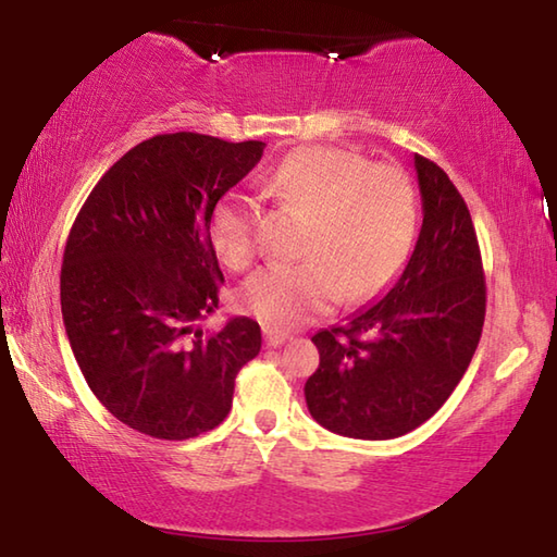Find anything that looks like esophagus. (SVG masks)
Listing matches in <instances>:
<instances>
[{
	"instance_id": "obj_1",
	"label": "esophagus",
	"mask_w": 557,
	"mask_h": 557,
	"mask_svg": "<svg viewBox=\"0 0 557 557\" xmlns=\"http://www.w3.org/2000/svg\"><path fill=\"white\" fill-rule=\"evenodd\" d=\"M287 339H289V335H285V333H277V330H265V345L268 347H280V345H285Z\"/></svg>"
}]
</instances>
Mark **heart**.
<instances>
[{
    "mask_svg": "<svg viewBox=\"0 0 557 557\" xmlns=\"http://www.w3.org/2000/svg\"><path fill=\"white\" fill-rule=\"evenodd\" d=\"M285 206L311 215L301 263H272L239 289V304L272 330L297 327L335 301L375 297L397 277L417 232V196L395 164H369L357 152L301 148L265 182ZM256 208L224 194L210 210L208 234L222 263L244 268L256 253Z\"/></svg>",
    "mask_w": 557,
    "mask_h": 557,
    "instance_id": "1",
    "label": "heart"
}]
</instances>
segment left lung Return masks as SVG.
I'll return each instance as SVG.
<instances>
[{
  "label": "left lung",
  "instance_id": "1",
  "mask_svg": "<svg viewBox=\"0 0 557 557\" xmlns=\"http://www.w3.org/2000/svg\"><path fill=\"white\" fill-rule=\"evenodd\" d=\"M423 203L417 246L383 299L321 330L304 395L345 437L389 441L429 421L469 369L486 318V280L465 198L435 162L413 156Z\"/></svg>",
  "mask_w": 557,
  "mask_h": 557
}]
</instances>
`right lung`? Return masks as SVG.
Here are the masks:
<instances>
[{
    "mask_svg": "<svg viewBox=\"0 0 557 557\" xmlns=\"http://www.w3.org/2000/svg\"><path fill=\"white\" fill-rule=\"evenodd\" d=\"M263 140L180 132L138 144L102 174L69 232L62 315L71 351L102 407L128 429L186 441L220 425L260 327L232 318L203 335L220 282L208 220L251 172Z\"/></svg>",
    "mask_w": 557,
    "mask_h": 557,
    "instance_id": "obj_1",
    "label": "right lung"
}]
</instances>
